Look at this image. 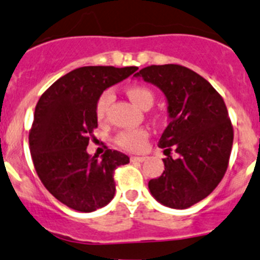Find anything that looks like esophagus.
Here are the masks:
<instances>
[{"label": "esophagus", "instance_id": "1", "mask_svg": "<svg viewBox=\"0 0 260 260\" xmlns=\"http://www.w3.org/2000/svg\"><path fill=\"white\" fill-rule=\"evenodd\" d=\"M146 158H147V157H145V156H132V157H131V161H137V162H143V161H146Z\"/></svg>", "mask_w": 260, "mask_h": 260}]
</instances>
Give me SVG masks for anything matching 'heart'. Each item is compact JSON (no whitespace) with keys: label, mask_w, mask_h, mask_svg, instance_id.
Listing matches in <instances>:
<instances>
[{"label":"heart","mask_w":260,"mask_h":260,"mask_svg":"<svg viewBox=\"0 0 260 260\" xmlns=\"http://www.w3.org/2000/svg\"><path fill=\"white\" fill-rule=\"evenodd\" d=\"M128 96L131 98L136 105L141 108H150L153 104V92L151 91L148 87L140 86H131L127 90ZM113 102V91L112 90H105L98 99L96 105H95V113H96V118L99 120H103L107 117L108 109L109 105ZM148 138V131L145 128H133V129H125L118 133L115 136V143L119 146L120 148L125 151H131V152H136V151L142 150L145 146L146 141Z\"/></svg>","instance_id":"1"}]
</instances>
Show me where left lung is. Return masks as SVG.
I'll return each instance as SVG.
<instances>
[{
  "label": "left lung",
  "mask_w": 260,
  "mask_h": 260,
  "mask_svg": "<svg viewBox=\"0 0 260 260\" xmlns=\"http://www.w3.org/2000/svg\"><path fill=\"white\" fill-rule=\"evenodd\" d=\"M136 76L165 94L170 123L158 146L179 153L162 158L165 170L148 189L164 206L190 207L210 196L228 170L234 128L225 102L207 80L180 64H152Z\"/></svg>",
  "instance_id": "left-lung-1"
}]
</instances>
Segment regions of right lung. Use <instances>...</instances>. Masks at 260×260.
I'll return each instance as SVG.
<instances>
[{"mask_svg":"<svg viewBox=\"0 0 260 260\" xmlns=\"http://www.w3.org/2000/svg\"><path fill=\"white\" fill-rule=\"evenodd\" d=\"M137 70L80 67L58 79L38 100L29 132L32 164L47 190L72 210L92 212L114 197V170L129 157L107 148L99 160L86 147L95 138V105L102 92Z\"/></svg>","mask_w":260,"mask_h":260,"instance_id":"1","label":"right lung"}]
</instances>
